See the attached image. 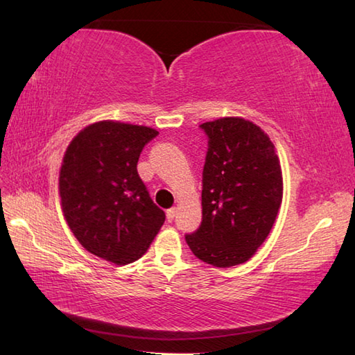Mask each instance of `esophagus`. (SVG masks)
Wrapping results in <instances>:
<instances>
[{
	"label": "esophagus",
	"mask_w": 355,
	"mask_h": 355,
	"mask_svg": "<svg viewBox=\"0 0 355 355\" xmlns=\"http://www.w3.org/2000/svg\"><path fill=\"white\" fill-rule=\"evenodd\" d=\"M175 215H177V210L173 209V207L169 209V210H166V218H168L169 223L173 221V218H175Z\"/></svg>",
	"instance_id": "34e87169"
}]
</instances>
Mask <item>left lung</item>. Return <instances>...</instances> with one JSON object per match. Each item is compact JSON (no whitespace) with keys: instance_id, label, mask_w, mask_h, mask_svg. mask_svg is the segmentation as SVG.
Instances as JSON below:
<instances>
[{"instance_id":"1","label":"left lung","mask_w":355,"mask_h":355,"mask_svg":"<svg viewBox=\"0 0 355 355\" xmlns=\"http://www.w3.org/2000/svg\"><path fill=\"white\" fill-rule=\"evenodd\" d=\"M209 137L202 169V221L186 235L192 253L227 268L252 258L273 227L282 202V171L273 141L243 117L200 125Z\"/></svg>"}]
</instances>
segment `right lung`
Here are the masks:
<instances>
[{
  "instance_id": "1",
  "label": "right lung",
  "mask_w": 355,
  "mask_h": 355,
  "mask_svg": "<svg viewBox=\"0 0 355 355\" xmlns=\"http://www.w3.org/2000/svg\"><path fill=\"white\" fill-rule=\"evenodd\" d=\"M158 131L102 120L67 148L59 195L64 218L82 247L125 266L141 258L164 223L137 172L140 153Z\"/></svg>"
}]
</instances>
